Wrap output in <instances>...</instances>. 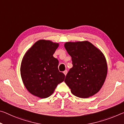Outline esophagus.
I'll return each mask as SVG.
<instances>
[{"label": "esophagus", "mask_w": 124, "mask_h": 124, "mask_svg": "<svg viewBox=\"0 0 124 124\" xmlns=\"http://www.w3.org/2000/svg\"><path fill=\"white\" fill-rule=\"evenodd\" d=\"M67 72H68V71H67V70H64V71L63 72V73L64 74V75L66 76V74H67Z\"/></svg>", "instance_id": "obj_1"}]
</instances>
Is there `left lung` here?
Masks as SVG:
<instances>
[{
    "label": "left lung",
    "instance_id": "8db88e82",
    "mask_svg": "<svg viewBox=\"0 0 124 124\" xmlns=\"http://www.w3.org/2000/svg\"><path fill=\"white\" fill-rule=\"evenodd\" d=\"M64 47L72 57L73 67L64 80L72 93L86 98L98 93L107 74V63L103 53L88 41L66 42Z\"/></svg>",
    "mask_w": 124,
    "mask_h": 124
}]
</instances>
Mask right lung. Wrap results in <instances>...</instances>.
Wrapping results in <instances>:
<instances>
[{
    "label": "right lung",
    "mask_w": 124,
    "mask_h": 124,
    "mask_svg": "<svg viewBox=\"0 0 124 124\" xmlns=\"http://www.w3.org/2000/svg\"><path fill=\"white\" fill-rule=\"evenodd\" d=\"M58 44L40 40L27 51L21 64L24 85L32 95L46 98L54 93L65 75L59 71L58 60L53 56Z\"/></svg>",
    "instance_id": "1"
}]
</instances>
